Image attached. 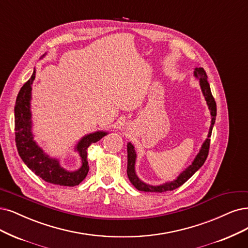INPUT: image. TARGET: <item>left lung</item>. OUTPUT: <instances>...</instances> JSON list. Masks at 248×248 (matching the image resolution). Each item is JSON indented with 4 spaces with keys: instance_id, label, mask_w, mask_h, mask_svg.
Instances as JSON below:
<instances>
[{
    "instance_id": "1",
    "label": "left lung",
    "mask_w": 248,
    "mask_h": 248,
    "mask_svg": "<svg viewBox=\"0 0 248 248\" xmlns=\"http://www.w3.org/2000/svg\"><path fill=\"white\" fill-rule=\"evenodd\" d=\"M194 75L196 78H199V81H200V87L201 90H202V93L205 97L206 103L208 105V108L210 110V114H212V124H210L209 127V132H208V137L207 139L205 140V142L203 143L202 147H201L199 153L197 154V156L195 157L194 161L192 162L191 166L189 168H187L184 171H183L181 175L177 178V180L170 182V183H166L163 185H159V186H151V185H147L143 183L138 177H137L136 172H135V162H136V152L134 149V146L129 143L127 144V177H129V180L131 181L132 184L140 191H144V192H158V193H161V192H167V191H172L177 188H179L180 186H182L184 184L185 182H187L194 173L203 166V163L205 162L207 155H208V151H209V145H210V136H212V132H213V126L215 124L216 122V116H217V104L215 98L212 94V91H210V87L207 81V76L206 72L202 67L199 68H195Z\"/></svg>"
}]
</instances>
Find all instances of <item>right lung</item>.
Instances as JSON below:
<instances>
[{"instance_id":"1","label":"right lung","mask_w":248,"mask_h":248,"mask_svg":"<svg viewBox=\"0 0 248 248\" xmlns=\"http://www.w3.org/2000/svg\"><path fill=\"white\" fill-rule=\"evenodd\" d=\"M35 78L33 71L31 78L27 80L17 95L14 107L15 123V142L19 156L36 176L44 181L60 186H77L82 182L89 171L87 159V150L92 143H96L107 134L105 132H96L82 138L78 146L81 157V168L76 171H67L62 169L57 159L50 158L32 140L31 121V85Z\"/></svg>"}]
</instances>
